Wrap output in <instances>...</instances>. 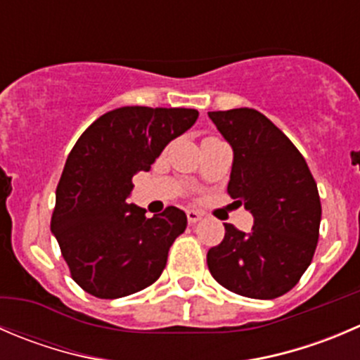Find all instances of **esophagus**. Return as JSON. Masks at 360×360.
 I'll return each mask as SVG.
<instances>
[{
	"label": "esophagus",
	"mask_w": 360,
	"mask_h": 360,
	"mask_svg": "<svg viewBox=\"0 0 360 360\" xmlns=\"http://www.w3.org/2000/svg\"><path fill=\"white\" fill-rule=\"evenodd\" d=\"M186 216H188V221H190L191 225H193V223L200 221L202 216H204V212L195 211V209H186Z\"/></svg>",
	"instance_id": "obj_1"
}]
</instances>
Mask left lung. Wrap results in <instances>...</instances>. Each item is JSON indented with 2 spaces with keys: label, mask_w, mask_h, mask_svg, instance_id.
<instances>
[{
  "label": "left lung",
  "mask_w": 360,
  "mask_h": 360,
  "mask_svg": "<svg viewBox=\"0 0 360 360\" xmlns=\"http://www.w3.org/2000/svg\"><path fill=\"white\" fill-rule=\"evenodd\" d=\"M233 151L229 195L253 214L250 232L230 223L207 251L212 278L233 294L276 299L313 260L322 219L319 188L290 139L255 109L209 112Z\"/></svg>",
  "instance_id": "1"
}]
</instances>
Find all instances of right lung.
Returning a JSON list of instances; mask_svg holds the SVG:
<instances>
[{"instance_id":"right-lung-1","label":"right lung","mask_w":360,"mask_h":360,"mask_svg":"<svg viewBox=\"0 0 360 360\" xmlns=\"http://www.w3.org/2000/svg\"><path fill=\"white\" fill-rule=\"evenodd\" d=\"M195 109L120 107L87 128L66 158L56 188L51 232L73 281L87 294L117 299L144 290L163 273L169 250L188 225L181 209L146 218L128 204L137 172L190 130Z\"/></svg>"}]
</instances>
